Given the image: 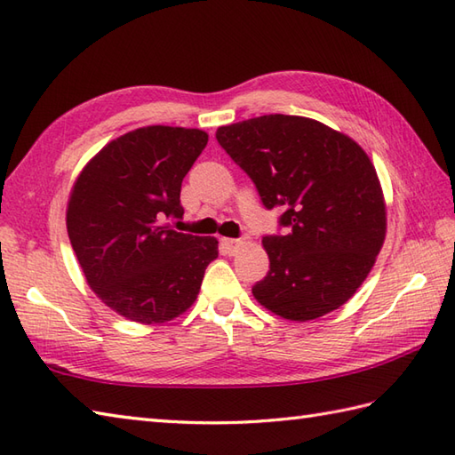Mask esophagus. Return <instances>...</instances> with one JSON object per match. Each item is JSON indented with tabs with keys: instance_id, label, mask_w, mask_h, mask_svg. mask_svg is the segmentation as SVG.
I'll list each match as a JSON object with an SVG mask.
<instances>
[{
	"instance_id": "34e87169",
	"label": "esophagus",
	"mask_w": 455,
	"mask_h": 455,
	"mask_svg": "<svg viewBox=\"0 0 455 455\" xmlns=\"http://www.w3.org/2000/svg\"><path fill=\"white\" fill-rule=\"evenodd\" d=\"M220 244L225 248L227 254H235L238 252V248L244 244L243 238H220Z\"/></svg>"
}]
</instances>
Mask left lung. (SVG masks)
<instances>
[{
  "label": "left lung",
  "instance_id": "obj_1",
  "mask_svg": "<svg viewBox=\"0 0 455 455\" xmlns=\"http://www.w3.org/2000/svg\"><path fill=\"white\" fill-rule=\"evenodd\" d=\"M217 140L291 228L262 240L269 272L252 287L256 301L297 323L342 307L370 275L387 233L383 189L365 150L299 115L227 124Z\"/></svg>",
  "mask_w": 455,
  "mask_h": 455
}]
</instances>
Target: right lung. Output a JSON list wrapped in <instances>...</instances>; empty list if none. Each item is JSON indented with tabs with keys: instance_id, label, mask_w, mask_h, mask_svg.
I'll return each instance as SVG.
<instances>
[{
	"instance_id": "obj_1",
	"label": "right lung",
	"mask_w": 455,
	"mask_h": 455,
	"mask_svg": "<svg viewBox=\"0 0 455 455\" xmlns=\"http://www.w3.org/2000/svg\"><path fill=\"white\" fill-rule=\"evenodd\" d=\"M199 129L150 124L105 144L76 178L66 228L85 282L111 311L164 324L196 303L215 236L173 230L181 181L207 147Z\"/></svg>"
}]
</instances>
